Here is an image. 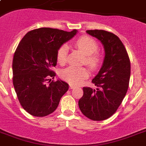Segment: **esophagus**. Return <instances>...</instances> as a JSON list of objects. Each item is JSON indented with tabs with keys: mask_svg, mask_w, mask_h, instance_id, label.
<instances>
[{
	"mask_svg": "<svg viewBox=\"0 0 146 146\" xmlns=\"http://www.w3.org/2000/svg\"><path fill=\"white\" fill-rule=\"evenodd\" d=\"M74 88H75V86H73V85L70 84V89H74Z\"/></svg>",
	"mask_w": 146,
	"mask_h": 146,
	"instance_id": "1",
	"label": "esophagus"
}]
</instances>
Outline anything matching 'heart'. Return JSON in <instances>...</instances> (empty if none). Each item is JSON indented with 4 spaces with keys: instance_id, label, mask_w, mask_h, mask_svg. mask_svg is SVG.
<instances>
[{
    "instance_id": "heart-1",
    "label": "heart",
    "mask_w": 146,
    "mask_h": 146,
    "mask_svg": "<svg viewBox=\"0 0 146 146\" xmlns=\"http://www.w3.org/2000/svg\"><path fill=\"white\" fill-rule=\"evenodd\" d=\"M75 45L86 55L84 64L92 70H96L102 62V57L96 52L98 48L97 42L92 38L82 36L76 41ZM67 53L68 46L66 44H63L60 47L57 52V60L59 64H64L66 63ZM60 76L71 85L77 86L88 78L89 72L84 67L69 66L62 70Z\"/></svg>"
}]
</instances>
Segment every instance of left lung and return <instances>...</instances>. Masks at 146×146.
I'll use <instances>...</instances> for the list:
<instances>
[{"label":"left lung","instance_id":"left-lung-1","mask_svg":"<svg viewBox=\"0 0 146 146\" xmlns=\"http://www.w3.org/2000/svg\"><path fill=\"white\" fill-rule=\"evenodd\" d=\"M86 33L102 42L105 56L92 81L97 89L83 87L79 107L86 117L100 121L113 115L124 98L130 78V61L124 45L116 35L98 29Z\"/></svg>","mask_w":146,"mask_h":146}]
</instances>
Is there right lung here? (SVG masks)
I'll return each mask as SVG.
<instances>
[{"label":"right lung","instance_id":"obj_1","mask_svg":"<svg viewBox=\"0 0 146 146\" xmlns=\"http://www.w3.org/2000/svg\"><path fill=\"white\" fill-rule=\"evenodd\" d=\"M77 33L57 29L29 31L19 42L13 60V82L21 106L31 115L44 117L57 109L69 85L60 80L51 81L56 73L59 48Z\"/></svg>","mask_w":146,"mask_h":146}]
</instances>
